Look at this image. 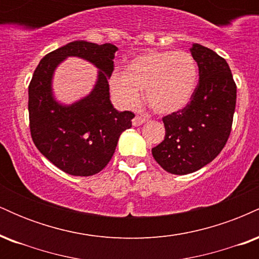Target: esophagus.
Returning a JSON list of instances; mask_svg holds the SVG:
<instances>
[{"label":"esophagus","mask_w":259,"mask_h":259,"mask_svg":"<svg viewBox=\"0 0 259 259\" xmlns=\"http://www.w3.org/2000/svg\"><path fill=\"white\" fill-rule=\"evenodd\" d=\"M146 120H147L146 118L139 117V115H136V117L133 119V125L134 126H140V125H142L144 123H146Z\"/></svg>","instance_id":"obj_1"}]
</instances>
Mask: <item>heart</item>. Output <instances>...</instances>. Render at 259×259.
<instances>
[{
	"instance_id": "heart-1",
	"label": "heart",
	"mask_w": 259,
	"mask_h": 259,
	"mask_svg": "<svg viewBox=\"0 0 259 259\" xmlns=\"http://www.w3.org/2000/svg\"><path fill=\"white\" fill-rule=\"evenodd\" d=\"M198 69L185 51H148L127 62L125 73L114 70L109 90L117 105L130 108L140 102V92L152 111L171 114L184 109L194 96Z\"/></svg>"
}]
</instances>
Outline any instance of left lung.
<instances>
[{
  "instance_id": "obj_1",
  "label": "left lung",
  "mask_w": 259,
  "mask_h": 259,
  "mask_svg": "<svg viewBox=\"0 0 259 259\" xmlns=\"http://www.w3.org/2000/svg\"><path fill=\"white\" fill-rule=\"evenodd\" d=\"M198 65V81L185 108L165 115L164 140L152 148V156L165 171L194 173L221 153L233 125L236 85L224 58L194 44L190 49Z\"/></svg>"
}]
</instances>
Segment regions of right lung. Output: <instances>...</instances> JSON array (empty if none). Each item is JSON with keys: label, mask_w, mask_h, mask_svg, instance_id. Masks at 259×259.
I'll return each instance as SVG.
<instances>
[{"label": "right lung", "mask_w": 259, "mask_h": 259, "mask_svg": "<svg viewBox=\"0 0 259 259\" xmlns=\"http://www.w3.org/2000/svg\"><path fill=\"white\" fill-rule=\"evenodd\" d=\"M118 47L79 40L50 52L41 59L29 85V120L32 141L52 164L75 177L97 174L111 160L120 134L132 127L135 114L119 112L109 100L108 79ZM68 57L94 64L97 84L89 95L72 105L53 95L54 70Z\"/></svg>", "instance_id": "obj_1"}]
</instances>
